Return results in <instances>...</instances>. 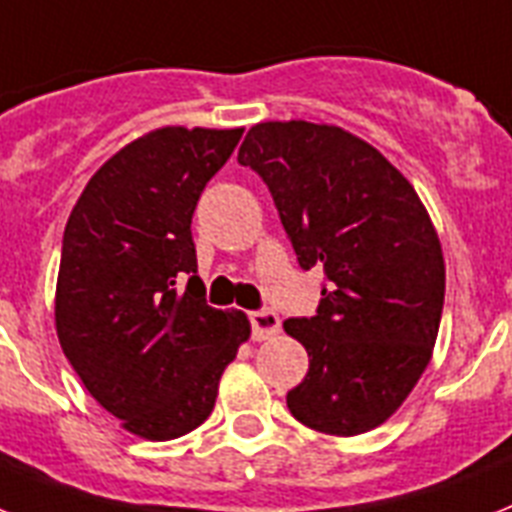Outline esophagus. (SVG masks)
Listing matches in <instances>:
<instances>
[{"instance_id":"obj_1","label":"esophagus","mask_w":512,"mask_h":512,"mask_svg":"<svg viewBox=\"0 0 512 512\" xmlns=\"http://www.w3.org/2000/svg\"><path fill=\"white\" fill-rule=\"evenodd\" d=\"M249 323H252V339H257V342H263V339H270L273 334H278V326H281L278 315L273 310H268V307L249 313Z\"/></svg>"}]
</instances>
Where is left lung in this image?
I'll use <instances>...</instances> for the list:
<instances>
[{
  "label": "left lung",
  "instance_id": "8db88e82",
  "mask_svg": "<svg viewBox=\"0 0 512 512\" xmlns=\"http://www.w3.org/2000/svg\"><path fill=\"white\" fill-rule=\"evenodd\" d=\"M239 165L276 202L299 268H323L313 318H289L310 357L286 394L299 423L334 436L376 429L431 360L444 307V257L426 207L378 149L336 126L257 123Z\"/></svg>",
  "mask_w": 512,
  "mask_h": 512
}]
</instances>
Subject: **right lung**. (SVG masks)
<instances>
[{
  "label": "right lung",
  "mask_w": 512,
  "mask_h": 512,
  "mask_svg": "<svg viewBox=\"0 0 512 512\" xmlns=\"http://www.w3.org/2000/svg\"><path fill=\"white\" fill-rule=\"evenodd\" d=\"M244 128H157L91 176L62 236L54 323L89 394L131 434L168 442L213 413L249 339L207 305L191 215Z\"/></svg>",
  "instance_id": "obj_1"
}]
</instances>
